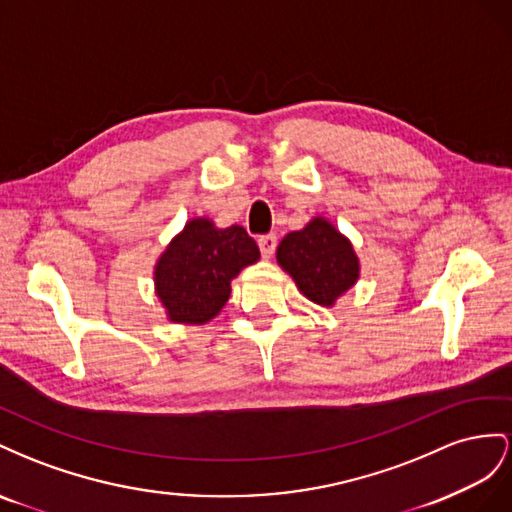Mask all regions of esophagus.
Wrapping results in <instances>:
<instances>
[{"label":"esophagus","mask_w":512,"mask_h":512,"mask_svg":"<svg viewBox=\"0 0 512 512\" xmlns=\"http://www.w3.org/2000/svg\"><path fill=\"white\" fill-rule=\"evenodd\" d=\"M257 244H259L261 255H264L266 259H270L274 255V251H276V236H274V233H268V236H259Z\"/></svg>","instance_id":"34e87169"}]
</instances>
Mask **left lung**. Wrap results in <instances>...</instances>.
<instances>
[{
	"mask_svg": "<svg viewBox=\"0 0 512 512\" xmlns=\"http://www.w3.org/2000/svg\"><path fill=\"white\" fill-rule=\"evenodd\" d=\"M276 261L294 279L302 296L334 306L360 276V259L343 233L324 216L291 231L276 248Z\"/></svg>",
	"mask_w": 512,
	"mask_h": 512,
	"instance_id": "1",
	"label": "left lung"
}]
</instances>
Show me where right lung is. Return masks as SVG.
<instances>
[{"instance_id": "1", "label": "right lung", "mask_w": 512, "mask_h": 512, "mask_svg": "<svg viewBox=\"0 0 512 512\" xmlns=\"http://www.w3.org/2000/svg\"><path fill=\"white\" fill-rule=\"evenodd\" d=\"M259 261V246L240 225L218 229L210 218H193L154 266V285L167 319L201 326L231 296V281Z\"/></svg>"}]
</instances>
